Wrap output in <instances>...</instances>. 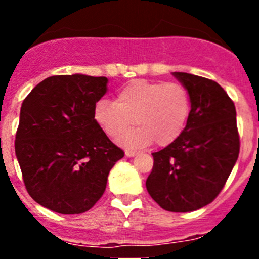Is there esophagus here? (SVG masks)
<instances>
[{
    "label": "esophagus",
    "instance_id": "obj_1",
    "mask_svg": "<svg viewBox=\"0 0 259 259\" xmlns=\"http://www.w3.org/2000/svg\"><path fill=\"white\" fill-rule=\"evenodd\" d=\"M137 154V152L135 150H125V157H135Z\"/></svg>",
    "mask_w": 259,
    "mask_h": 259
}]
</instances>
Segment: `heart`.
<instances>
[{
	"mask_svg": "<svg viewBox=\"0 0 259 259\" xmlns=\"http://www.w3.org/2000/svg\"><path fill=\"white\" fill-rule=\"evenodd\" d=\"M191 113L188 91L179 83L137 79L125 84L115 101L101 98L93 116L102 131L118 137L134 124L139 128L118 139L127 148H143L153 141L159 146L174 143L184 131Z\"/></svg>",
	"mask_w": 259,
	"mask_h": 259,
	"instance_id": "heart-1",
	"label": "heart"
}]
</instances>
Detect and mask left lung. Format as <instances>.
Returning <instances> with one entry per match:
<instances>
[{"instance_id":"obj_1","label":"left lung","mask_w":259,"mask_h":259,"mask_svg":"<svg viewBox=\"0 0 259 259\" xmlns=\"http://www.w3.org/2000/svg\"><path fill=\"white\" fill-rule=\"evenodd\" d=\"M172 76L188 91L191 113L182 135L153 153L146 189L162 209L188 212L209 205L223 189L240 139L235 105L218 83L187 72Z\"/></svg>"}]
</instances>
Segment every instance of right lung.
Wrapping results in <instances>:
<instances>
[{
    "label": "right lung",
    "mask_w": 259,
    "mask_h": 259,
    "mask_svg": "<svg viewBox=\"0 0 259 259\" xmlns=\"http://www.w3.org/2000/svg\"><path fill=\"white\" fill-rule=\"evenodd\" d=\"M107 92V77L57 75L38 83L23 101L15 154L27 192L59 214H81L106 189L124 152L93 116Z\"/></svg>",
    "instance_id": "add662e5"
}]
</instances>
